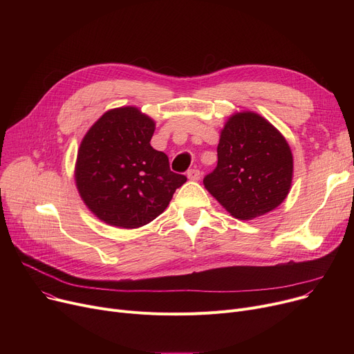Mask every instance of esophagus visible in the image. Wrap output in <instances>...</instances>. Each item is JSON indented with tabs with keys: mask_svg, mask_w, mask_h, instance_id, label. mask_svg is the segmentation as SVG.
<instances>
[{
	"mask_svg": "<svg viewBox=\"0 0 354 354\" xmlns=\"http://www.w3.org/2000/svg\"><path fill=\"white\" fill-rule=\"evenodd\" d=\"M187 175H188V178H189L191 180H199L202 174H201V171H199V169H189Z\"/></svg>",
	"mask_w": 354,
	"mask_h": 354,
	"instance_id": "obj_1",
	"label": "esophagus"
}]
</instances>
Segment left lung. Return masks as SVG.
I'll use <instances>...</instances> for the list:
<instances>
[{"instance_id": "8db88e82", "label": "left lung", "mask_w": 354, "mask_h": 354, "mask_svg": "<svg viewBox=\"0 0 354 354\" xmlns=\"http://www.w3.org/2000/svg\"><path fill=\"white\" fill-rule=\"evenodd\" d=\"M218 165L203 178L208 192L234 218L248 221L275 209L292 180V153L284 136L254 111L228 119Z\"/></svg>"}]
</instances>
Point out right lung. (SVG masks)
<instances>
[{"label": "right lung", "instance_id": "add662e5", "mask_svg": "<svg viewBox=\"0 0 354 354\" xmlns=\"http://www.w3.org/2000/svg\"><path fill=\"white\" fill-rule=\"evenodd\" d=\"M155 122L136 107L111 109L80 143L76 185L87 208L106 224L139 228L159 216L187 176L151 146Z\"/></svg>", "mask_w": 354, "mask_h": 354}]
</instances>
